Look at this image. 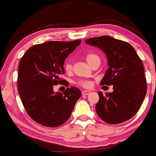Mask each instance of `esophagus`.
<instances>
[{
    "label": "esophagus",
    "instance_id": "34e87169",
    "mask_svg": "<svg viewBox=\"0 0 156 156\" xmlns=\"http://www.w3.org/2000/svg\"><path fill=\"white\" fill-rule=\"evenodd\" d=\"M91 93L90 91H87V90H83L82 91V95H88Z\"/></svg>",
    "mask_w": 156,
    "mask_h": 156
}]
</instances>
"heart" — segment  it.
<instances>
[{
    "label": "heart",
    "mask_w": 156,
    "mask_h": 156,
    "mask_svg": "<svg viewBox=\"0 0 156 156\" xmlns=\"http://www.w3.org/2000/svg\"><path fill=\"white\" fill-rule=\"evenodd\" d=\"M86 58V61H87L88 64L89 65H92L93 63H95V61H100V58L98 55L95 53H89L85 56ZM64 70H66V72L67 73H70L73 70V64H72L71 61H66L65 64H64ZM78 84L80 85L81 86L84 88H90L92 86V83L90 81H87V80H80L78 82Z\"/></svg>",
    "instance_id": "obj_1"
}]
</instances>
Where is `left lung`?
<instances>
[{
  "instance_id": "8db88e82",
  "label": "left lung",
  "mask_w": 156,
  "mask_h": 156,
  "mask_svg": "<svg viewBox=\"0 0 156 156\" xmlns=\"http://www.w3.org/2000/svg\"><path fill=\"white\" fill-rule=\"evenodd\" d=\"M86 43L102 50L107 57L108 69L100 85H113L112 92L104 95L98 92L97 115L110 124L128 121L138 112L147 92L140 57L128 42L107 35L88 38Z\"/></svg>"
}]
</instances>
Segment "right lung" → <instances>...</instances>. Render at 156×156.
<instances>
[{"instance_id":"right-lung-1","label":"right lung","mask_w":156,"mask_h":156,"mask_svg":"<svg viewBox=\"0 0 156 156\" xmlns=\"http://www.w3.org/2000/svg\"><path fill=\"white\" fill-rule=\"evenodd\" d=\"M81 43L51 41L35 44L22 57L18 70V92L29 116L38 124L57 127L68 120L81 91L72 86L63 93L55 92L53 87L61 83L66 58Z\"/></svg>"}]
</instances>
